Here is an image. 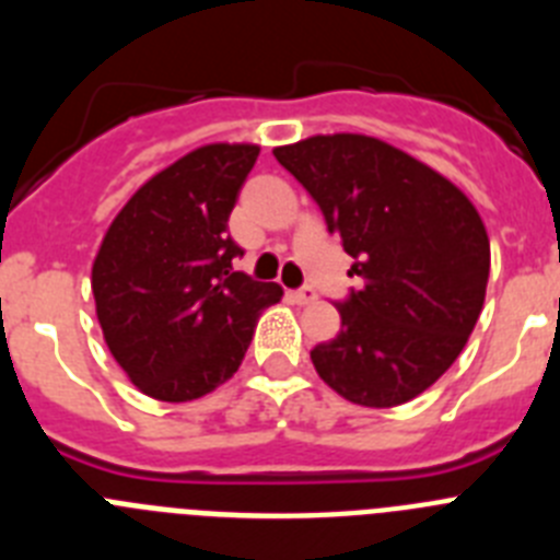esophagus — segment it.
Segmentation results:
<instances>
[{"label":"esophagus","instance_id":"obj_1","mask_svg":"<svg viewBox=\"0 0 560 560\" xmlns=\"http://www.w3.org/2000/svg\"><path fill=\"white\" fill-rule=\"evenodd\" d=\"M291 300H294V303H300V305L314 303V300H316V291L311 289V285H303V289L291 291Z\"/></svg>","mask_w":560,"mask_h":560}]
</instances>
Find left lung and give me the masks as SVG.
<instances>
[{"mask_svg":"<svg viewBox=\"0 0 560 560\" xmlns=\"http://www.w3.org/2000/svg\"><path fill=\"white\" fill-rule=\"evenodd\" d=\"M353 257L359 289L341 330L311 350L350 404L387 409L446 373L485 303L491 244L477 207L429 165L364 133H316L275 148Z\"/></svg>","mask_w":560,"mask_h":560,"instance_id":"1","label":"left lung"}]
</instances>
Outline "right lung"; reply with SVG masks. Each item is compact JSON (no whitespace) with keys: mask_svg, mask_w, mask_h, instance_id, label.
<instances>
[{"mask_svg":"<svg viewBox=\"0 0 560 560\" xmlns=\"http://www.w3.org/2000/svg\"><path fill=\"white\" fill-rule=\"evenodd\" d=\"M257 145L212 142L185 153L133 192L106 230L95 266L97 323L140 393L185 404L235 375L260 311L283 289L232 260L244 249L226 221Z\"/></svg>","mask_w":560,"mask_h":560,"instance_id":"add662e5","label":"right lung"}]
</instances>
